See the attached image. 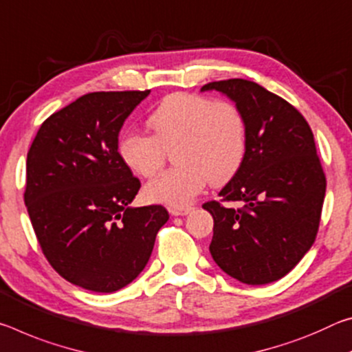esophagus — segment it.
<instances>
[{"label": "esophagus", "instance_id": "34e87169", "mask_svg": "<svg viewBox=\"0 0 352 352\" xmlns=\"http://www.w3.org/2000/svg\"><path fill=\"white\" fill-rule=\"evenodd\" d=\"M193 210V207H170V214L175 217H181V215H187Z\"/></svg>", "mask_w": 352, "mask_h": 352}]
</instances>
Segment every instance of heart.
I'll use <instances>...</instances> for the list:
<instances>
[{"label": "heart", "mask_w": 352, "mask_h": 352, "mask_svg": "<svg viewBox=\"0 0 352 352\" xmlns=\"http://www.w3.org/2000/svg\"><path fill=\"white\" fill-rule=\"evenodd\" d=\"M153 135L126 132L118 142L120 159L137 176L151 177L173 149L171 170L146 184L153 203L187 206L209 181L228 182L243 164L248 124L243 112L229 101L193 94H173L148 117Z\"/></svg>", "instance_id": "1"}]
</instances>
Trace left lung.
<instances>
[{
    "mask_svg": "<svg viewBox=\"0 0 352 352\" xmlns=\"http://www.w3.org/2000/svg\"><path fill=\"white\" fill-rule=\"evenodd\" d=\"M201 90L229 96L248 124L243 164L218 193L241 207L203 204L214 217L210 254L230 278L270 284L296 267L318 232L326 176L312 129L290 102L252 80H217Z\"/></svg>",
    "mask_w": 352,
    "mask_h": 352,
    "instance_id": "obj_1",
    "label": "left lung"
}]
</instances>
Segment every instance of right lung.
Returning <instances> with one entry per match:
<instances>
[{
	"label": "right lung",
	"instance_id": "obj_1",
	"mask_svg": "<svg viewBox=\"0 0 352 352\" xmlns=\"http://www.w3.org/2000/svg\"><path fill=\"white\" fill-rule=\"evenodd\" d=\"M151 90L94 91L45 120L28 151L25 204L63 279L96 293L134 280L168 221L164 206L131 207L140 181L118 154L124 120Z\"/></svg>",
	"mask_w": 352,
	"mask_h": 352
}]
</instances>
